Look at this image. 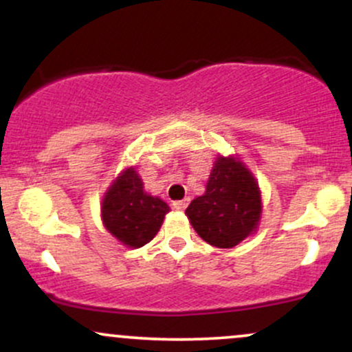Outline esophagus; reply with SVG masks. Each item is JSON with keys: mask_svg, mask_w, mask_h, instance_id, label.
<instances>
[{"mask_svg": "<svg viewBox=\"0 0 352 352\" xmlns=\"http://www.w3.org/2000/svg\"><path fill=\"white\" fill-rule=\"evenodd\" d=\"M188 201H190V199H184V200L173 201V208H177V210H185V208L188 207Z\"/></svg>", "mask_w": 352, "mask_h": 352, "instance_id": "obj_1", "label": "esophagus"}]
</instances>
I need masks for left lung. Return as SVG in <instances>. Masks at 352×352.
Here are the masks:
<instances>
[{"mask_svg": "<svg viewBox=\"0 0 352 352\" xmlns=\"http://www.w3.org/2000/svg\"><path fill=\"white\" fill-rule=\"evenodd\" d=\"M201 240L217 248H233L256 232L261 195L252 172L236 157H218L207 188L185 210Z\"/></svg>", "mask_w": 352, "mask_h": 352, "instance_id": "1", "label": "left lung"}]
</instances>
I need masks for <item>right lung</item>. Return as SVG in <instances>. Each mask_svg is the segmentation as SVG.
Returning a JSON list of instances; mask_svg holds the SVG:
<instances>
[{
  "label": "right lung",
  "instance_id": "obj_1",
  "mask_svg": "<svg viewBox=\"0 0 352 352\" xmlns=\"http://www.w3.org/2000/svg\"><path fill=\"white\" fill-rule=\"evenodd\" d=\"M168 212L170 208L164 200L144 192V184L134 167L125 168L112 182L100 207L104 227L131 248L148 243Z\"/></svg>",
  "mask_w": 352,
  "mask_h": 352
}]
</instances>
